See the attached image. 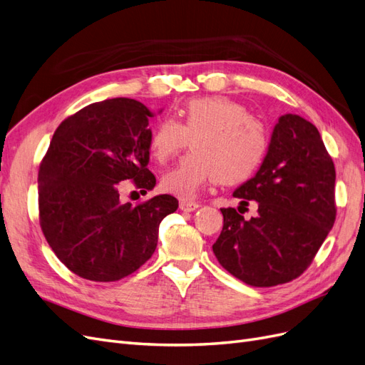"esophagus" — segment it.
Here are the masks:
<instances>
[{
	"label": "esophagus",
	"mask_w": 365,
	"mask_h": 365,
	"mask_svg": "<svg viewBox=\"0 0 365 365\" xmlns=\"http://www.w3.org/2000/svg\"><path fill=\"white\" fill-rule=\"evenodd\" d=\"M180 208L182 210V212H195L196 208H200V204L197 202H192V201H180Z\"/></svg>",
	"instance_id": "1"
}]
</instances>
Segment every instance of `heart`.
Returning a JSON list of instances; mask_svg holds the SVG:
<instances>
[{"label": "heart", "mask_w": 365, "mask_h": 365, "mask_svg": "<svg viewBox=\"0 0 365 365\" xmlns=\"http://www.w3.org/2000/svg\"><path fill=\"white\" fill-rule=\"evenodd\" d=\"M190 138L189 153L163 175L165 193L190 200L207 182L233 185L257 170L268 149L267 130L248 109L225 96L187 101L176 120L164 118L152 129L148 149L157 163L169 161Z\"/></svg>", "instance_id": "heart-1"}]
</instances>
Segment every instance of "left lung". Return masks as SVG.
Returning a JSON list of instances; mask_svg holds the SVG:
<instances>
[{
  "label": "left lung",
  "instance_id": "1",
  "mask_svg": "<svg viewBox=\"0 0 365 365\" xmlns=\"http://www.w3.org/2000/svg\"><path fill=\"white\" fill-rule=\"evenodd\" d=\"M233 196L240 205L256 201L257 215L245 219L235 208H220L224 227L213 245L217 262L257 288L297 279L336 216L335 165L318 129L300 115L279 117L257 173Z\"/></svg>",
  "mask_w": 365,
  "mask_h": 365
}]
</instances>
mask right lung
Instances as JSON below:
<instances>
[{"mask_svg": "<svg viewBox=\"0 0 365 365\" xmlns=\"http://www.w3.org/2000/svg\"><path fill=\"white\" fill-rule=\"evenodd\" d=\"M153 115L134 98L88 105L62 121L41 163L42 233L82 279L115 282L137 271L157 248L161 220L178 208L170 195L135 207L120 201V182L143 192L157 184L148 169Z\"/></svg>", "mask_w": 365, "mask_h": 365, "instance_id": "right-lung-1", "label": "right lung"}]
</instances>
